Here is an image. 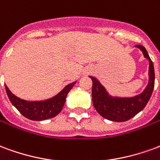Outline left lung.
<instances>
[{"mask_svg": "<svg viewBox=\"0 0 160 160\" xmlns=\"http://www.w3.org/2000/svg\"><path fill=\"white\" fill-rule=\"evenodd\" d=\"M140 49L145 58L149 61L148 68V84L141 93L133 97L113 96L109 93L106 88L100 83L97 78L89 76L92 80V104L98 114L103 118L113 122H125L134 118L141 112L152 93L154 88L155 73L153 63L149 57L147 49L142 45H135Z\"/></svg>", "mask_w": 160, "mask_h": 160, "instance_id": "8db88e82", "label": "left lung"}]
</instances>
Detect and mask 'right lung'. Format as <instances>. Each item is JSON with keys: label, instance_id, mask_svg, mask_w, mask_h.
<instances>
[{"label": "right lung", "instance_id": "obj_1", "mask_svg": "<svg viewBox=\"0 0 160 160\" xmlns=\"http://www.w3.org/2000/svg\"><path fill=\"white\" fill-rule=\"evenodd\" d=\"M76 81L69 83L58 93L44 100L30 101L17 97L5 85L6 92L12 104L25 118L32 121H42L55 118L62 110L66 98Z\"/></svg>", "mask_w": 160, "mask_h": 160}]
</instances>
